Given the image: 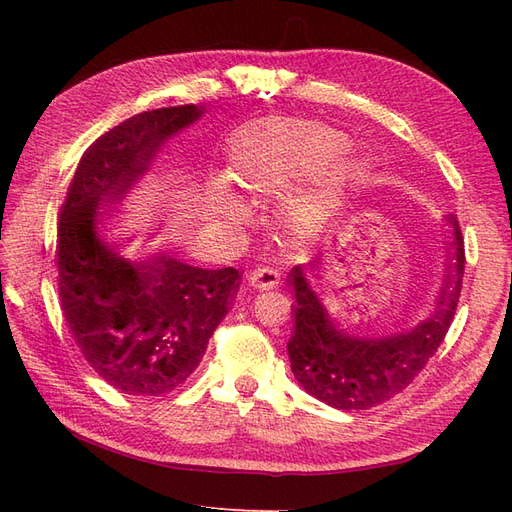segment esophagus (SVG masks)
I'll return each mask as SVG.
<instances>
[{"mask_svg":"<svg viewBox=\"0 0 512 512\" xmlns=\"http://www.w3.org/2000/svg\"><path fill=\"white\" fill-rule=\"evenodd\" d=\"M247 282H250V286H254L258 290H271V288H277L282 284V275L277 269L258 267L250 275H247Z\"/></svg>","mask_w":512,"mask_h":512,"instance_id":"1","label":"esophagus"}]
</instances>
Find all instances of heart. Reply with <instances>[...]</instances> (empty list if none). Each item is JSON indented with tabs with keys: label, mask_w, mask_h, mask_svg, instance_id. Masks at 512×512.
<instances>
[{
	"label": "heart",
	"mask_w": 512,
	"mask_h": 512,
	"mask_svg": "<svg viewBox=\"0 0 512 512\" xmlns=\"http://www.w3.org/2000/svg\"><path fill=\"white\" fill-rule=\"evenodd\" d=\"M348 151V138L324 126L247 134L232 149V177L245 190L288 192L327 173Z\"/></svg>",
	"instance_id": "heart-1"
}]
</instances>
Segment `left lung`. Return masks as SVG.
I'll return each instance as SVG.
<instances>
[{"instance_id":"left-lung-1","label":"left lung","mask_w":512,"mask_h":512,"mask_svg":"<svg viewBox=\"0 0 512 512\" xmlns=\"http://www.w3.org/2000/svg\"><path fill=\"white\" fill-rule=\"evenodd\" d=\"M451 226L448 273L438 312L408 333L367 337L344 327L318 292L309 262L292 267L294 329L288 356L303 389L337 410H369L384 404L421 374L451 329L459 303L466 250L455 215Z\"/></svg>"}]
</instances>
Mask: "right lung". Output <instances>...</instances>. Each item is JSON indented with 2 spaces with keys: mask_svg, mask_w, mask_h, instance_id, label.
I'll return each mask as SVG.
<instances>
[{
  "mask_svg": "<svg viewBox=\"0 0 512 512\" xmlns=\"http://www.w3.org/2000/svg\"><path fill=\"white\" fill-rule=\"evenodd\" d=\"M205 108L138 113L87 147L57 226V288L74 344L113 389L158 397L188 380L241 284L232 267L200 269L143 254L115 228V200L141 177L168 136Z\"/></svg>",
  "mask_w": 512,
  "mask_h": 512,
  "instance_id": "obj_1",
  "label": "right lung"
}]
</instances>
